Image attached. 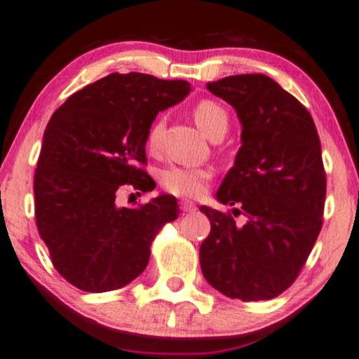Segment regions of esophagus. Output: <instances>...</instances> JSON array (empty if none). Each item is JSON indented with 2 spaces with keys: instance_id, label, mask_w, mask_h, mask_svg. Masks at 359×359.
Wrapping results in <instances>:
<instances>
[{
  "instance_id": "obj_1",
  "label": "esophagus",
  "mask_w": 359,
  "mask_h": 359,
  "mask_svg": "<svg viewBox=\"0 0 359 359\" xmlns=\"http://www.w3.org/2000/svg\"><path fill=\"white\" fill-rule=\"evenodd\" d=\"M180 207H181V210L187 212V213L196 210V205L193 203V201H190V200H181L180 201Z\"/></svg>"
}]
</instances>
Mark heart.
<instances>
[{
  "label": "heart",
  "instance_id": "obj_1",
  "mask_svg": "<svg viewBox=\"0 0 359 359\" xmlns=\"http://www.w3.org/2000/svg\"><path fill=\"white\" fill-rule=\"evenodd\" d=\"M193 118H195L200 130L210 139H215L217 135L225 134V130H227V114L219 103L212 102V100H203L196 104L195 110H193ZM159 134L161 123H156L149 134V146L154 147L158 144ZM208 178H210V172L207 169L169 166L161 172L159 181L164 190L172 193V195L198 196L205 191Z\"/></svg>",
  "mask_w": 359,
  "mask_h": 359
}]
</instances>
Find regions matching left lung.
<instances>
[{
	"label": "left lung",
	"mask_w": 359,
	"mask_h": 359,
	"mask_svg": "<svg viewBox=\"0 0 359 359\" xmlns=\"http://www.w3.org/2000/svg\"><path fill=\"white\" fill-rule=\"evenodd\" d=\"M236 110L241 147L215 198L201 205L210 233L200 245L205 280L229 299L269 300L299 276L322 229L325 172L316 123L295 96L264 74L207 84Z\"/></svg>",
	"instance_id": "1"
}]
</instances>
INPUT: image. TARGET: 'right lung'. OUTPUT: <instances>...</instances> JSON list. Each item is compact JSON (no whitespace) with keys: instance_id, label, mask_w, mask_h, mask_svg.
<instances>
[{"instance_id":"1","label":"right lung","mask_w":359,"mask_h":359,"mask_svg":"<svg viewBox=\"0 0 359 359\" xmlns=\"http://www.w3.org/2000/svg\"><path fill=\"white\" fill-rule=\"evenodd\" d=\"M190 91L183 79L114 72L71 95L47 123L34 180L35 219L52 264L76 288L103 293L134 281L156 233L178 219L172 195L139 207H118L116 195L123 187L154 190L139 168L151 126Z\"/></svg>"}]
</instances>
